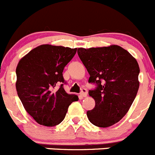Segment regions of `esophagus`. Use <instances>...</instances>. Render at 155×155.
I'll return each instance as SVG.
<instances>
[{
	"label": "esophagus",
	"instance_id": "1",
	"mask_svg": "<svg viewBox=\"0 0 155 155\" xmlns=\"http://www.w3.org/2000/svg\"><path fill=\"white\" fill-rule=\"evenodd\" d=\"M80 94L82 97H85V96L87 95V90L85 89V88H82Z\"/></svg>",
	"mask_w": 155,
	"mask_h": 155
}]
</instances>
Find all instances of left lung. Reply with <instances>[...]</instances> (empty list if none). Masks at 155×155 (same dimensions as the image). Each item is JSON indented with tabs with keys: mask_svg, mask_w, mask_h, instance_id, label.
Listing matches in <instances>:
<instances>
[{
	"mask_svg": "<svg viewBox=\"0 0 155 155\" xmlns=\"http://www.w3.org/2000/svg\"><path fill=\"white\" fill-rule=\"evenodd\" d=\"M78 55L95 85L88 94L95 106L87 111L93 125L108 127L128 112L139 87V64L127 51L118 45L78 48Z\"/></svg>",
	"mask_w": 155,
	"mask_h": 155,
	"instance_id": "left-lung-1",
	"label": "left lung"
}]
</instances>
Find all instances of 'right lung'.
I'll return each mask as SVG.
<instances>
[{"mask_svg":"<svg viewBox=\"0 0 155 155\" xmlns=\"http://www.w3.org/2000/svg\"><path fill=\"white\" fill-rule=\"evenodd\" d=\"M77 48L43 45L28 52L16 70V88L24 108L42 126L61 124L69 106L79 100L64 88L63 71Z\"/></svg>","mask_w":155,"mask_h":155,"instance_id":"1","label":"right lung"}]
</instances>
